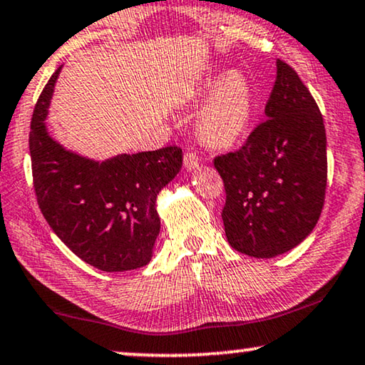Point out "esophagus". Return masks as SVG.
Listing matches in <instances>:
<instances>
[{"instance_id": "esophagus-1", "label": "esophagus", "mask_w": 365, "mask_h": 365, "mask_svg": "<svg viewBox=\"0 0 365 365\" xmlns=\"http://www.w3.org/2000/svg\"><path fill=\"white\" fill-rule=\"evenodd\" d=\"M184 168H186L187 171H194L199 168V158L195 156V153H184Z\"/></svg>"}]
</instances>
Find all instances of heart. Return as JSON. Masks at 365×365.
I'll return each mask as SVG.
<instances>
[{"mask_svg": "<svg viewBox=\"0 0 365 365\" xmlns=\"http://www.w3.org/2000/svg\"><path fill=\"white\" fill-rule=\"evenodd\" d=\"M192 97L195 102L205 100L195 121L205 145L225 150L245 138L255 113V91L245 72L219 68L205 73Z\"/></svg>", "mask_w": 365, "mask_h": 365, "instance_id": "1", "label": "heart"}]
</instances>
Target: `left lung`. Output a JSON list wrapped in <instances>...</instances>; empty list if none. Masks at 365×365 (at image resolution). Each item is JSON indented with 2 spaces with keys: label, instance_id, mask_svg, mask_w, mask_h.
<instances>
[{
  "label": "left lung",
  "instance_id": "left-lung-1",
  "mask_svg": "<svg viewBox=\"0 0 365 365\" xmlns=\"http://www.w3.org/2000/svg\"><path fill=\"white\" fill-rule=\"evenodd\" d=\"M265 117L239 151L214 160L227 194L222 210L227 240L255 258L289 252L313 232L327 178L323 117L283 61H277Z\"/></svg>",
  "mask_w": 365,
  "mask_h": 365
}]
</instances>
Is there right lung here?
Here are the masks:
<instances>
[{"label":"right lung","mask_w":365,"mask_h":365,"mask_svg":"<svg viewBox=\"0 0 365 365\" xmlns=\"http://www.w3.org/2000/svg\"><path fill=\"white\" fill-rule=\"evenodd\" d=\"M62 67L52 73L31 120L29 153L41 212L78 258L102 272L148 265L160 235L156 199L182 166L178 146L97 161L67 150L46 118Z\"/></svg>","instance_id":"obj_1"}]
</instances>
